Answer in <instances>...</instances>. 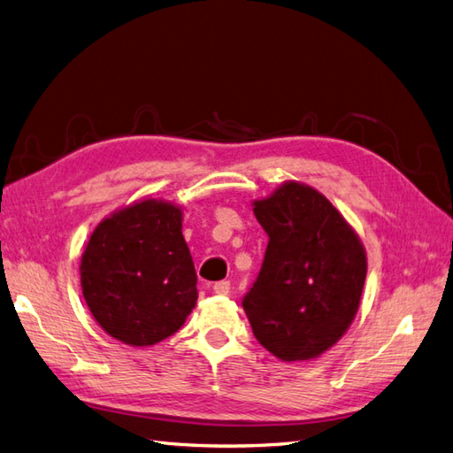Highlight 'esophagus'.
<instances>
[{
	"label": "esophagus",
	"instance_id": "esophagus-1",
	"mask_svg": "<svg viewBox=\"0 0 453 453\" xmlns=\"http://www.w3.org/2000/svg\"><path fill=\"white\" fill-rule=\"evenodd\" d=\"M213 290H215V293L217 295H228L230 293V283H228V280H219V283H215L213 285Z\"/></svg>",
	"mask_w": 453,
	"mask_h": 453
}]
</instances>
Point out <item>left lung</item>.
I'll list each match as a JSON object with an SVG mask.
<instances>
[{
  "label": "left lung",
  "mask_w": 453,
  "mask_h": 453,
  "mask_svg": "<svg viewBox=\"0 0 453 453\" xmlns=\"http://www.w3.org/2000/svg\"><path fill=\"white\" fill-rule=\"evenodd\" d=\"M254 215L269 242L242 300L250 326L261 347L285 363L316 358L357 316L365 246L331 201L306 184L285 182L254 201Z\"/></svg>",
  "instance_id": "obj_1"
}]
</instances>
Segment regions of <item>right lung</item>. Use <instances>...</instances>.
<instances>
[{
    "mask_svg": "<svg viewBox=\"0 0 453 453\" xmlns=\"http://www.w3.org/2000/svg\"><path fill=\"white\" fill-rule=\"evenodd\" d=\"M79 271L98 326L132 347L176 334L197 300L182 209L163 199H142L106 217L90 234Z\"/></svg>",
    "mask_w": 453,
    "mask_h": 453,
    "instance_id": "1",
    "label": "right lung"
}]
</instances>
